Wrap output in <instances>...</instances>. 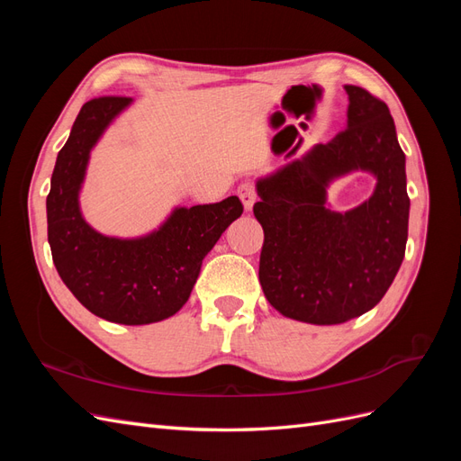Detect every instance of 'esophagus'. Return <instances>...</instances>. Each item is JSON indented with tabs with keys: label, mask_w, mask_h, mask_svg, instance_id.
Here are the masks:
<instances>
[{
	"label": "esophagus",
	"mask_w": 461,
	"mask_h": 461,
	"mask_svg": "<svg viewBox=\"0 0 461 461\" xmlns=\"http://www.w3.org/2000/svg\"><path fill=\"white\" fill-rule=\"evenodd\" d=\"M239 198L242 200L246 212H249V209L254 207V203H256V200H258V194H256L254 185H252V183H242V185L239 186Z\"/></svg>",
	"instance_id": "obj_1"
}]
</instances>
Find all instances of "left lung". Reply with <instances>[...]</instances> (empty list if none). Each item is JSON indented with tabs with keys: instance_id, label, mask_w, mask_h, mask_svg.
<instances>
[{
	"instance_id": "left-lung-1",
	"label": "left lung",
	"mask_w": 461,
	"mask_h": 461,
	"mask_svg": "<svg viewBox=\"0 0 461 461\" xmlns=\"http://www.w3.org/2000/svg\"><path fill=\"white\" fill-rule=\"evenodd\" d=\"M346 131L259 176V283L285 317L340 325L373 310L393 285L408 242L406 156L384 102L346 85ZM356 170L375 176L364 204L337 212L326 190Z\"/></svg>"
}]
</instances>
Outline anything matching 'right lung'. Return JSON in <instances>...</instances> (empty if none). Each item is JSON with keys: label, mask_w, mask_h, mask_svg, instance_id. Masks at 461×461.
Segmentation results:
<instances>
[{"label": "right lung", "mask_w": 461, "mask_h": 461, "mask_svg": "<svg viewBox=\"0 0 461 461\" xmlns=\"http://www.w3.org/2000/svg\"><path fill=\"white\" fill-rule=\"evenodd\" d=\"M132 102L107 95L82 105L51 175L48 242L61 281L88 312L119 325H149L188 302L203 258L244 207L236 196L176 205L158 229L134 239L95 230L80 212L90 153Z\"/></svg>", "instance_id": "add662e5"}]
</instances>
